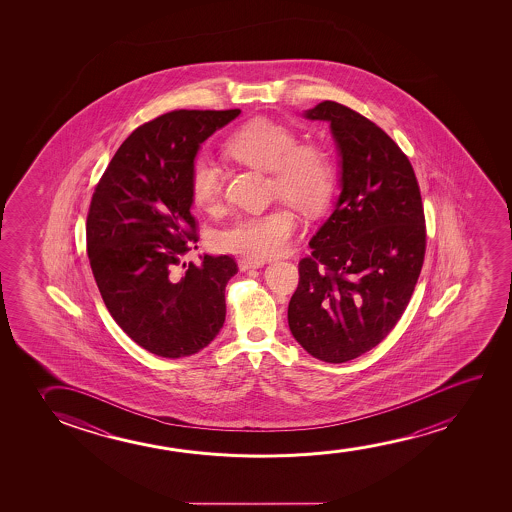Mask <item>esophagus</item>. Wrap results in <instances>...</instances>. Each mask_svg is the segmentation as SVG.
<instances>
[{
	"mask_svg": "<svg viewBox=\"0 0 512 512\" xmlns=\"http://www.w3.org/2000/svg\"><path fill=\"white\" fill-rule=\"evenodd\" d=\"M264 266V262H260V260H252V259H239L238 267L241 271H250V269H259V267Z\"/></svg>",
	"mask_w": 512,
	"mask_h": 512,
	"instance_id": "obj_1",
	"label": "esophagus"
}]
</instances>
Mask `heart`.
<instances>
[{"label": "heart", "mask_w": 512, "mask_h": 512, "mask_svg": "<svg viewBox=\"0 0 512 512\" xmlns=\"http://www.w3.org/2000/svg\"><path fill=\"white\" fill-rule=\"evenodd\" d=\"M225 154L253 169L269 171L278 196L297 210L313 215L322 210L332 187L329 157L316 143H297L288 127L271 120H253L225 140ZM190 196L197 208L213 211L222 199V173L213 162L197 159L190 169ZM295 232V218L285 208L245 215L225 225L215 236L224 252L246 259L280 255Z\"/></svg>", "instance_id": "heart-1"}]
</instances>
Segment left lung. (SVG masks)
I'll list each match as a JSON object with an SVG mask.
<instances>
[{"mask_svg":"<svg viewBox=\"0 0 512 512\" xmlns=\"http://www.w3.org/2000/svg\"><path fill=\"white\" fill-rule=\"evenodd\" d=\"M302 115L330 126L341 194L299 262L288 327L311 357L343 364L378 346L406 311L425 217L413 166L381 127L334 101Z\"/></svg>","mask_w":512,"mask_h":512,"instance_id":"8db88e82","label":"left lung"}]
</instances>
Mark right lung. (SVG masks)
I'll return each instance as SVG.
<instances>
[{
	"label": "right lung",
	"mask_w": 512,
	"mask_h": 512,
	"mask_svg": "<svg viewBox=\"0 0 512 512\" xmlns=\"http://www.w3.org/2000/svg\"><path fill=\"white\" fill-rule=\"evenodd\" d=\"M241 110H176L138 127L92 194L87 255L106 308L120 329L157 357L203 350L225 322L229 255L182 257L194 246L190 169L211 134Z\"/></svg>",
	"instance_id": "1"
}]
</instances>
